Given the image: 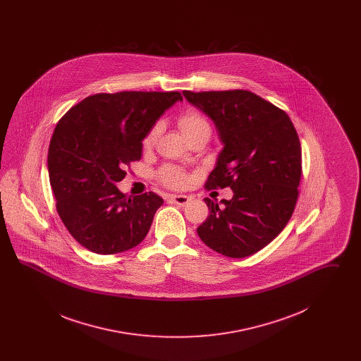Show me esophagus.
<instances>
[{
  "instance_id": "obj_1",
  "label": "esophagus",
  "mask_w": 361,
  "mask_h": 361,
  "mask_svg": "<svg viewBox=\"0 0 361 361\" xmlns=\"http://www.w3.org/2000/svg\"><path fill=\"white\" fill-rule=\"evenodd\" d=\"M171 200L177 206H185V204H188L190 197L187 195H172Z\"/></svg>"
}]
</instances>
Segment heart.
<instances>
[{"label":"heart","instance_id":"obj_1","mask_svg":"<svg viewBox=\"0 0 361 361\" xmlns=\"http://www.w3.org/2000/svg\"><path fill=\"white\" fill-rule=\"evenodd\" d=\"M177 124H178V128L181 130V133L187 137L188 140L202 133L211 134L209 121H207V118L203 114H200L199 111H195V109H190V111L184 112L183 115H180L177 119ZM158 134H159V126H154L145 137L143 146L147 149L152 147L158 137ZM158 180L164 185H168L172 188H181L187 183V174L180 168L168 165V166H164L158 172Z\"/></svg>","mask_w":361,"mask_h":361}]
</instances>
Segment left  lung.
I'll return each instance as SVG.
<instances>
[{
  "label": "left lung",
  "instance_id": "obj_1",
  "mask_svg": "<svg viewBox=\"0 0 361 361\" xmlns=\"http://www.w3.org/2000/svg\"><path fill=\"white\" fill-rule=\"evenodd\" d=\"M208 115L224 145L207 189H233L224 206L206 197L200 240L226 257L252 256L291 219L302 177V149L288 115L249 90L183 92Z\"/></svg>",
  "mask_w": 361,
  "mask_h": 361
}]
</instances>
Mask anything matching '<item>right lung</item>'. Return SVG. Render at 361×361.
Masks as SVG:
<instances>
[{
	"instance_id": "obj_1",
	"label": "right lung",
	"mask_w": 361,
	"mask_h": 361,
	"mask_svg": "<svg viewBox=\"0 0 361 361\" xmlns=\"http://www.w3.org/2000/svg\"><path fill=\"white\" fill-rule=\"evenodd\" d=\"M180 92L97 93L58 121L49 147L56 211L73 238L97 255L135 247L164 200L154 192L126 196L116 183L142 157V140Z\"/></svg>"
}]
</instances>
